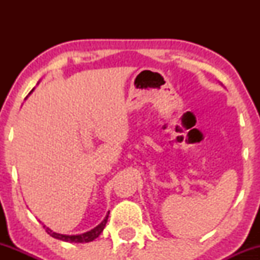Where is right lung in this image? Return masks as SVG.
Instances as JSON below:
<instances>
[{
  "instance_id": "1",
  "label": "right lung",
  "mask_w": 260,
  "mask_h": 260,
  "mask_svg": "<svg viewBox=\"0 0 260 260\" xmlns=\"http://www.w3.org/2000/svg\"><path fill=\"white\" fill-rule=\"evenodd\" d=\"M32 91V90H31ZM107 219H109V214L105 216V219L101 221V223L96 226V228H94L90 231L85 232V234H82V235H61V234H57V232H53L50 230L49 228H46V226H44L45 231L47 232L51 237L53 238H57V240H61V241H64V242H71V243H86V242H91V241H94L95 238H98L100 236L101 232H103V230L105 229V225L107 222Z\"/></svg>"
}]
</instances>
